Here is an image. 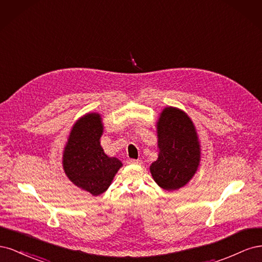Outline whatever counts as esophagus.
I'll use <instances>...</instances> for the list:
<instances>
[{"mask_svg":"<svg viewBox=\"0 0 262 262\" xmlns=\"http://www.w3.org/2000/svg\"><path fill=\"white\" fill-rule=\"evenodd\" d=\"M128 163L129 164H133V165H141L142 164V162L140 161V160H128Z\"/></svg>","mask_w":262,"mask_h":262,"instance_id":"obj_1","label":"esophagus"}]
</instances>
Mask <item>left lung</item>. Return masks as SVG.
<instances>
[{
    "instance_id": "left-lung-1",
    "label": "left lung",
    "mask_w": 262,
    "mask_h": 262,
    "mask_svg": "<svg viewBox=\"0 0 262 262\" xmlns=\"http://www.w3.org/2000/svg\"><path fill=\"white\" fill-rule=\"evenodd\" d=\"M158 158L149 170L156 184L168 191L184 187L195 173L200 162V144L190 118L168 107L157 122Z\"/></svg>"
}]
</instances>
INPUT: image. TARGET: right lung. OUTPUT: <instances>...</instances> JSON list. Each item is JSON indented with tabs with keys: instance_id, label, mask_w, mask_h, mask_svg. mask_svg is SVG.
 <instances>
[{
	"instance_id": "add662e5",
	"label": "right lung",
	"mask_w": 262,
	"mask_h": 262,
	"mask_svg": "<svg viewBox=\"0 0 262 262\" xmlns=\"http://www.w3.org/2000/svg\"><path fill=\"white\" fill-rule=\"evenodd\" d=\"M101 134L100 116L86 115L73 125L63 153V168L69 179L93 195L106 191L122 166L118 158L104 153Z\"/></svg>"
}]
</instances>
